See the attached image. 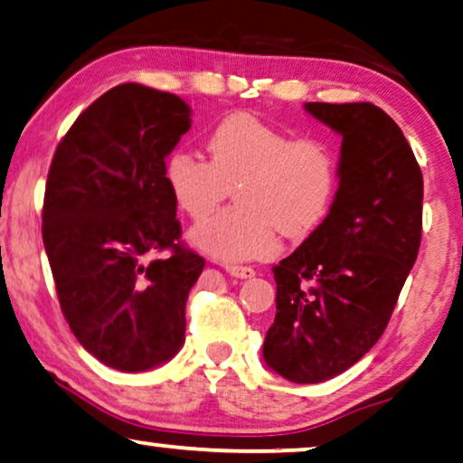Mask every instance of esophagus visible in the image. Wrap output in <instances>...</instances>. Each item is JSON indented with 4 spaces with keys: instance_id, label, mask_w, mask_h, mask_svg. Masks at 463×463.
I'll return each instance as SVG.
<instances>
[{
    "instance_id": "esophagus-1",
    "label": "esophagus",
    "mask_w": 463,
    "mask_h": 463,
    "mask_svg": "<svg viewBox=\"0 0 463 463\" xmlns=\"http://www.w3.org/2000/svg\"><path fill=\"white\" fill-rule=\"evenodd\" d=\"M226 273L237 277V279H250L256 275V270L251 267H243V264H226Z\"/></svg>"
}]
</instances>
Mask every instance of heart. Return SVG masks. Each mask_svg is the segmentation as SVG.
<instances>
[{
	"mask_svg": "<svg viewBox=\"0 0 463 463\" xmlns=\"http://www.w3.org/2000/svg\"><path fill=\"white\" fill-rule=\"evenodd\" d=\"M209 160L177 147L165 177L177 205L203 220L237 185L238 207L190 231L194 248L224 262L275 254L279 231L303 239L328 213L338 188V156L326 139L296 137L251 112H232L207 135Z\"/></svg>",
	"mask_w": 463,
	"mask_h": 463,
	"instance_id": "heart-1",
	"label": "heart"
}]
</instances>
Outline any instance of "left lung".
I'll list each match as a JSON object with an SVG mask.
<instances>
[{
    "label": "left lung",
    "instance_id": "left-lung-1",
    "mask_svg": "<svg viewBox=\"0 0 463 463\" xmlns=\"http://www.w3.org/2000/svg\"><path fill=\"white\" fill-rule=\"evenodd\" d=\"M343 137L328 215L273 267L269 368L322 383L379 341L421 243L423 175L400 127L373 103H305Z\"/></svg>",
    "mask_w": 463,
    "mask_h": 463
}]
</instances>
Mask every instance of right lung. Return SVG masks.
I'll use <instances>...</instances> for the list:
<instances>
[{
	"instance_id": "1",
	"label": "right lung",
	"mask_w": 463,
	"mask_h": 463,
	"mask_svg": "<svg viewBox=\"0 0 463 463\" xmlns=\"http://www.w3.org/2000/svg\"><path fill=\"white\" fill-rule=\"evenodd\" d=\"M190 128L177 95L118 84L78 116L46 180L42 239L61 311L101 364L141 373L184 343L205 260L182 243L165 158ZM169 250L152 261L149 256Z\"/></svg>"
}]
</instances>
